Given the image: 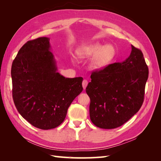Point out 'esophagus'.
<instances>
[{"mask_svg":"<svg viewBox=\"0 0 161 161\" xmlns=\"http://www.w3.org/2000/svg\"><path fill=\"white\" fill-rule=\"evenodd\" d=\"M82 87H83V89H85L86 86H87V85H88V81H87L86 80H85V79L83 80V81H82Z\"/></svg>","mask_w":161,"mask_h":161,"instance_id":"obj_1","label":"esophagus"}]
</instances>
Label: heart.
Here are the masks:
<instances>
[{"mask_svg":"<svg viewBox=\"0 0 161 161\" xmlns=\"http://www.w3.org/2000/svg\"><path fill=\"white\" fill-rule=\"evenodd\" d=\"M82 58H89L93 56L90 63L92 70H99L105 66L115 56V47L110 44L102 46L99 43L82 46L78 51Z\"/></svg>","mask_w":161,"mask_h":161,"instance_id":"obj_1","label":"heart"}]
</instances>
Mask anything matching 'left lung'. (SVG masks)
<instances>
[{
	"label": "left lung",
	"instance_id": "obj_1",
	"mask_svg": "<svg viewBox=\"0 0 161 161\" xmlns=\"http://www.w3.org/2000/svg\"><path fill=\"white\" fill-rule=\"evenodd\" d=\"M148 77L143 53L134 46L124 62L92 72L86 88L92 124L100 128L114 129L127 122L143 103Z\"/></svg>",
	"mask_w": 161,
	"mask_h": 161
}]
</instances>
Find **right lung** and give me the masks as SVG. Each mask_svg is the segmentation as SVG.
Masks as SVG:
<instances>
[{"mask_svg": "<svg viewBox=\"0 0 161 161\" xmlns=\"http://www.w3.org/2000/svg\"><path fill=\"white\" fill-rule=\"evenodd\" d=\"M50 38L28 41L11 67L13 99L19 113L34 127L55 128L83 90L82 77L65 78L57 72Z\"/></svg>", "mask_w": 161, "mask_h": 161, "instance_id": "obj_1", "label": "right lung"}]
</instances>
